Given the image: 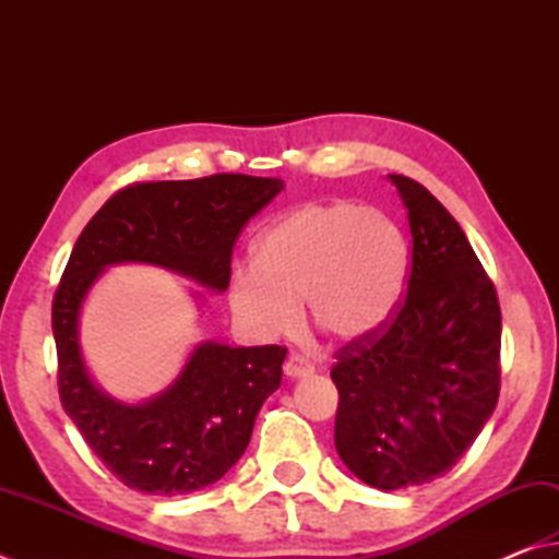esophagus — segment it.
I'll return each mask as SVG.
<instances>
[{
    "label": "esophagus",
    "mask_w": 559,
    "mask_h": 559,
    "mask_svg": "<svg viewBox=\"0 0 559 559\" xmlns=\"http://www.w3.org/2000/svg\"><path fill=\"white\" fill-rule=\"evenodd\" d=\"M284 374H287L289 379L309 377V374H313V365L309 360H304L301 355H289V360L284 362Z\"/></svg>",
    "instance_id": "1"
}]
</instances>
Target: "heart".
<instances>
[{
    "label": "heart",
    "mask_w": 559,
    "mask_h": 559,
    "mask_svg": "<svg viewBox=\"0 0 559 559\" xmlns=\"http://www.w3.org/2000/svg\"><path fill=\"white\" fill-rule=\"evenodd\" d=\"M408 250L394 221L355 204H309L280 218L228 280V307L258 338L309 321L335 343L370 338L404 294Z\"/></svg>",
    "instance_id": "obj_1"
}]
</instances>
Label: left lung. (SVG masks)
I'll list each match as a JSON object with an SVG mask.
<instances>
[{"label":"left lung","instance_id":"obj_1","mask_svg":"<svg viewBox=\"0 0 559 559\" xmlns=\"http://www.w3.org/2000/svg\"><path fill=\"white\" fill-rule=\"evenodd\" d=\"M406 206L411 275L396 313L343 345L335 450L374 489L426 484L455 465L499 402L501 309L465 230L424 185L389 175Z\"/></svg>","mask_w":559,"mask_h":559}]
</instances>
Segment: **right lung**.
Here are the masks:
<instances>
[{
  "mask_svg": "<svg viewBox=\"0 0 559 559\" xmlns=\"http://www.w3.org/2000/svg\"><path fill=\"white\" fill-rule=\"evenodd\" d=\"M282 189L277 177L226 173L129 185L92 216L72 248L52 299L60 402L126 487L177 497L224 477L282 382L287 347L199 343L163 394L143 404L116 402L92 382L80 347V311L92 284L109 265L145 262L226 292L238 234Z\"/></svg>",
  "mask_w": 559,
  "mask_h": 559,
  "instance_id": "add662e5",
  "label": "right lung"
}]
</instances>
